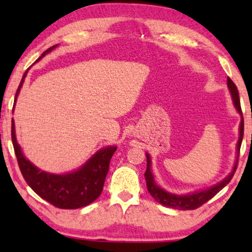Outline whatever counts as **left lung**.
<instances>
[{
	"label": "left lung",
	"mask_w": 252,
	"mask_h": 252,
	"mask_svg": "<svg viewBox=\"0 0 252 252\" xmlns=\"http://www.w3.org/2000/svg\"><path fill=\"white\" fill-rule=\"evenodd\" d=\"M227 88L230 90L231 96H232V100L233 104H235L237 111L239 112L241 115L242 121H241V126H239V138L238 142H237V158L235 166H233L232 172L228 174L224 180L219 182V184L215 185V186L210 187L207 189H202V190H196V192L193 193H189V194L185 195H178V194H173V193L167 192L163 189H161L160 186L156 185V182L154 180V175H153L152 169H150V156L149 154H146L147 156V170L144 173V178H146L147 181V189H148V192L150 193V195L155 199L156 201L160 202L161 205L167 207H172V209L175 210H195L198 207H200L201 205H204L205 202L209 201L210 199H212L219 190H221L225 186L231 181L233 174H235L236 169H237V163H238V158H239V149H241L242 146V141H243V134H244V118H243V114H242V108H241V100H239V94H238V90H237V86L235 85V83L227 78Z\"/></svg>",
	"instance_id": "8db88e82"
}]
</instances>
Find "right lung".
Returning a JSON list of instances; mask_svg holds the SVG:
<instances>
[{
  "mask_svg": "<svg viewBox=\"0 0 252 252\" xmlns=\"http://www.w3.org/2000/svg\"><path fill=\"white\" fill-rule=\"evenodd\" d=\"M56 47L57 45L52 46L47 51L43 52L36 62H39L42 57L50 53ZM26 74H27V71L25 72L16 91L15 102L24 84ZM11 141H13L20 170L28 186L37 195L41 196L43 200L48 201L58 209L65 210H74L88 206L100 195L104 181L108 174L110 160L117 149V147H105L98 150L88 162L84 163L76 172L67 173V174H51V173L40 170L22 154L21 148L16 141L14 120H11Z\"/></svg>",
  "mask_w": 252,
  "mask_h": 252,
  "instance_id": "add662e5",
  "label": "right lung"
}]
</instances>
